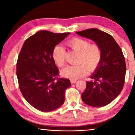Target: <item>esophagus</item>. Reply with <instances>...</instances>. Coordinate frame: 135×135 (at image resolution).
Returning <instances> with one entry per match:
<instances>
[{"label": "esophagus", "mask_w": 135, "mask_h": 135, "mask_svg": "<svg viewBox=\"0 0 135 135\" xmlns=\"http://www.w3.org/2000/svg\"><path fill=\"white\" fill-rule=\"evenodd\" d=\"M77 80V79H70V82H71V83L74 84V83H76Z\"/></svg>", "instance_id": "1"}]
</instances>
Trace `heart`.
<instances>
[{
  "mask_svg": "<svg viewBox=\"0 0 135 135\" xmlns=\"http://www.w3.org/2000/svg\"><path fill=\"white\" fill-rule=\"evenodd\" d=\"M70 50L79 53L77 65H70L62 71L64 77L71 79H78L86 75L89 70L93 71L98 66L102 58V51L97 43L91 44L86 38L73 37L65 42ZM66 51L61 46H56L52 51V58L56 64L62 67L65 63Z\"/></svg>",
  "mask_w": 135,
  "mask_h": 135,
  "instance_id": "1",
  "label": "heart"
}]
</instances>
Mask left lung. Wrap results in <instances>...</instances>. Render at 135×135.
<instances>
[{
    "label": "left lung",
    "mask_w": 135,
    "mask_h": 135,
    "mask_svg": "<svg viewBox=\"0 0 135 135\" xmlns=\"http://www.w3.org/2000/svg\"><path fill=\"white\" fill-rule=\"evenodd\" d=\"M93 40L101 47V62L91 76L94 81L86 82L82 100L86 104L102 107L109 104L120 94L126 76V65L122 49L112 35L97 28L76 32Z\"/></svg>",
    "instance_id": "1"
}]
</instances>
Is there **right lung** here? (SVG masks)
Masks as SVG:
<instances>
[{"mask_svg": "<svg viewBox=\"0 0 135 135\" xmlns=\"http://www.w3.org/2000/svg\"><path fill=\"white\" fill-rule=\"evenodd\" d=\"M70 33L42 30L25 41L16 64L21 94L34 108L48 112L61 107L65 93L71 86L68 79L59 77L52 51Z\"/></svg>", "mask_w": 135, "mask_h": 135, "instance_id": "right-lung-1", "label": "right lung"}]
</instances>
